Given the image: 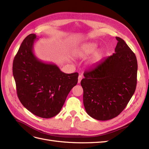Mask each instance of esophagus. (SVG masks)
I'll list each match as a JSON object with an SVG mask.
<instances>
[{"instance_id":"obj_1","label":"esophagus","mask_w":149,"mask_h":149,"mask_svg":"<svg viewBox=\"0 0 149 149\" xmlns=\"http://www.w3.org/2000/svg\"><path fill=\"white\" fill-rule=\"evenodd\" d=\"M83 79V76L81 75H79L78 76V83H81V81Z\"/></svg>"}]
</instances>
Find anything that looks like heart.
I'll list each match as a JSON object with an SVG mask.
<instances>
[{"label":"heart","mask_w":149,"mask_h":149,"mask_svg":"<svg viewBox=\"0 0 149 149\" xmlns=\"http://www.w3.org/2000/svg\"><path fill=\"white\" fill-rule=\"evenodd\" d=\"M97 47V45L95 43H87L78 49L75 54L76 56L80 58H87L94 53L89 60L90 64H94L100 60L102 56V52L101 49L95 52Z\"/></svg>","instance_id":"heart-1"}]
</instances>
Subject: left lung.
<instances>
[{
	"mask_svg": "<svg viewBox=\"0 0 149 149\" xmlns=\"http://www.w3.org/2000/svg\"><path fill=\"white\" fill-rule=\"evenodd\" d=\"M115 53L84 73L81 81L87 114L99 120L113 119L123 111L136 91L137 61L134 53L120 37Z\"/></svg>",
	"mask_w": 149,
	"mask_h": 149,
	"instance_id": "1",
	"label": "left lung"
}]
</instances>
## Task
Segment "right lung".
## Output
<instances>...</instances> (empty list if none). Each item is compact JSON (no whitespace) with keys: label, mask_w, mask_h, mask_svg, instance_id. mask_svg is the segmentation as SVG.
Instances as JSON below:
<instances>
[{"label":"right lung","mask_w":149,"mask_h":149,"mask_svg":"<svg viewBox=\"0 0 149 149\" xmlns=\"http://www.w3.org/2000/svg\"><path fill=\"white\" fill-rule=\"evenodd\" d=\"M37 39L31 33L22 42L13 61V75L22 105L34 115L48 119L60 112L78 83V73H65L56 65L38 59L33 51Z\"/></svg>","instance_id":"obj_1"}]
</instances>
